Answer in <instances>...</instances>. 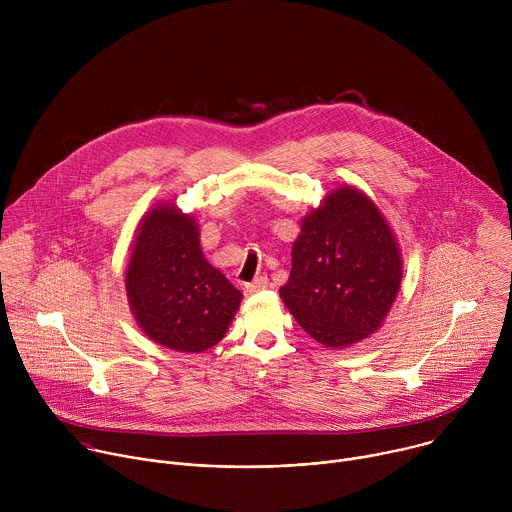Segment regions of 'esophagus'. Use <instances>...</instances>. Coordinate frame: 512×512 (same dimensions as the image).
Wrapping results in <instances>:
<instances>
[{"mask_svg":"<svg viewBox=\"0 0 512 512\" xmlns=\"http://www.w3.org/2000/svg\"><path fill=\"white\" fill-rule=\"evenodd\" d=\"M267 285H269L267 275H259V277L253 279L251 283H245V291H247V294H255V291H261V289H265Z\"/></svg>","mask_w":512,"mask_h":512,"instance_id":"esophagus-1","label":"esophagus"}]
</instances>
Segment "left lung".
Masks as SVG:
<instances>
[{"label": "left lung", "mask_w": 512, "mask_h": 512, "mask_svg": "<svg viewBox=\"0 0 512 512\" xmlns=\"http://www.w3.org/2000/svg\"><path fill=\"white\" fill-rule=\"evenodd\" d=\"M401 283V255L379 208L354 188L334 190L302 221L279 296L324 346L373 334Z\"/></svg>", "instance_id": "obj_1"}]
</instances>
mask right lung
<instances>
[{
  "label": "right lung",
  "mask_w": 512,
  "mask_h": 512,
  "mask_svg": "<svg viewBox=\"0 0 512 512\" xmlns=\"http://www.w3.org/2000/svg\"><path fill=\"white\" fill-rule=\"evenodd\" d=\"M135 320L152 340L202 352L225 336L241 291L202 255L192 216L174 206L148 212L125 275Z\"/></svg>",
  "instance_id": "obj_1"
}]
</instances>
